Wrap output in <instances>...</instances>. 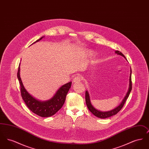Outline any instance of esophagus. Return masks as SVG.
<instances>
[{
	"mask_svg": "<svg viewBox=\"0 0 149 149\" xmlns=\"http://www.w3.org/2000/svg\"><path fill=\"white\" fill-rule=\"evenodd\" d=\"M81 79L80 77L77 76V77H75V78H74V79H73V83H79V82H80V81H81Z\"/></svg>",
	"mask_w": 149,
	"mask_h": 149,
	"instance_id": "1",
	"label": "esophagus"
}]
</instances>
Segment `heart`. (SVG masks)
I'll use <instances>...</instances> for the list:
<instances>
[{
    "label": "heart",
    "instance_id": "heart-1",
    "mask_svg": "<svg viewBox=\"0 0 149 149\" xmlns=\"http://www.w3.org/2000/svg\"><path fill=\"white\" fill-rule=\"evenodd\" d=\"M91 54V52H90V51H85V52H84L83 53V55H84V57L89 56H90Z\"/></svg>",
    "mask_w": 149,
    "mask_h": 149
}]
</instances>
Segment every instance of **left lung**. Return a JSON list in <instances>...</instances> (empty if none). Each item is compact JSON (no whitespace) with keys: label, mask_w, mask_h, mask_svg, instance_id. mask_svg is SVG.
I'll return each instance as SVG.
<instances>
[{"label":"left lung","mask_w":149,"mask_h":149,"mask_svg":"<svg viewBox=\"0 0 149 149\" xmlns=\"http://www.w3.org/2000/svg\"><path fill=\"white\" fill-rule=\"evenodd\" d=\"M115 52L116 54H117L118 55H120V56H122L126 58V57L124 56V55L120 52L119 51H116ZM131 73H130V84H129V88L128 90L127 93L126 94V95H125V98L122 100V102L120 103V104L118 107H117L116 108H115L109 111H107V112H102L97 110V109H95L94 107L93 106L92 104H91V100H90V97H89V93L88 92V91L85 92V102H86V106L88 107V108L89 109V110L92 113L94 116H95L96 117L100 118H106L108 117H111L112 116H114L115 114L117 113L118 112H119L120 111V109L122 108V107L124 106V104L125 103V102L126 101V100L128 98L130 92L132 90V81H131Z\"/></svg>","instance_id":"1"}]
</instances>
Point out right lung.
Returning a JSON list of instances; mask_svg holds the SVG:
<instances>
[{"label": "right lung", "instance_id": "obj_1", "mask_svg": "<svg viewBox=\"0 0 149 149\" xmlns=\"http://www.w3.org/2000/svg\"><path fill=\"white\" fill-rule=\"evenodd\" d=\"M42 38L43 37L37 40L33 43L40 41ZM19 71L20 68L19 66L17 77L21 87L22 97L27 106L32 112L42 117H48L55 114L62 108L65 101L67 93L71 87V81L61 86L52 98L48 100L41 102L35 99L26 90L22 82Z\"/></svg>", "mask_w": 149, "mask_h": 149}]
</instances>
